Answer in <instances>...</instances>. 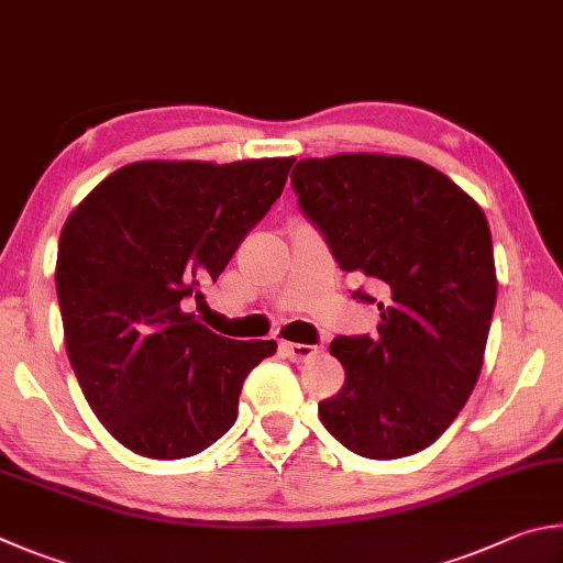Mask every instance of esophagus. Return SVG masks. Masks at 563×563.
<instances>
[{"instance_id":"obj_1","label":"esophagus","mask_w":563,"mask_h":563,"mask_svg":"<svg viewBox=\"0 0 563 563\" xmlns=\"http://www.w3.org/2000/svg\"><path fill=\"white\" fill-rule=\"evenodd\" d=\"M282 349L291 361H297V363L309 361L319 353V346H311V343H284Z\"/></svg>"}]
</instances>
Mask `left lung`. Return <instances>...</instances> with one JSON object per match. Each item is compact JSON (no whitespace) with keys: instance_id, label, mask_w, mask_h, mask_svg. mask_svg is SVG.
<instances>
[{"instance_id":"obj_1","label":"left lung","mask_w":563,"mask_h":563,"mask_svg":"<svg viewBox=\"0 0 563 563\" xmlns=\"http://www.w3.org/2000/svg\"><path fill=\"white\" fill-rule=\"evenodd\" d=\"M291 185L341 269L383 291L378 333L331 341L346 383L319 402L323 428L363 457L416 455L465 408L485 361L497 299L487 217L406 155L307 157Z\"/></svg>"}]
</instances>
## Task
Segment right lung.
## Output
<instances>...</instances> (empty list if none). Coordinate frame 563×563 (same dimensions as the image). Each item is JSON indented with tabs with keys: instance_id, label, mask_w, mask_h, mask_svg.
I'll list each match as a JSON object with an SVG mask.
<instances>
[{
	"instance_id": "add662e5",
	"label": "right lung",
	"mask_w": 563,
	"mask_h": 563,
	"mask_svg": "<svg viewBox=\"0 0 563 563\" xmlns=\"http://www.w3.org/2000/svg\"><path fill=\"white\" fill-rule=\"evenodd\" d=\"M294 157L141 161L88 192L58 236L71 368L103 428L151 460L192 457L234 426L242 383L276 341L217 336L202 299L287 185Z\"/></svg>"
}]
</instances>
